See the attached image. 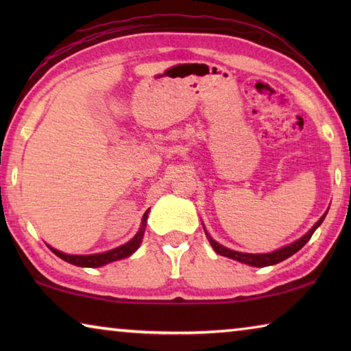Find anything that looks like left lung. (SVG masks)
Listing matches in <instances>:
<instances>
[{"label": "left lung", "mask_w": 351, "mask_h": 351, "mask_svg": "<svg viewBox=\"0 0 351 351\" xmlns=\"http://www.w3.org/2000/svg\"><path fill=\"white\" fill-rule=\"evenodd\" d=\"M326 215V213H325ZM325 215L319 219V221L313 226L310 229V232L305 234L302 239H299L294 243H291V245L285 246L282 249H278V251L274 252H269V254H243V252H237V251H230V249L224 247L221 245H218L215 240H212V237L207 235V239H209L212 247L215 249V252L219 255H224V257L228 258H232L237 261H241V263H246L249 266H257V268H263V266H271V265H276V263H280V261L287 260L291 255L295 254L297 251H300L302 247H304L308 240L311 239V235L314 234V230H316L320 224H322Z\"/></svg>", "instance_id": "8db88e82"}]
</instances>
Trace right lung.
I'll use <instances>...</instances> for the list:
<instances>
[{"mask_svg":"<svg viewBox=\"0 0 351 351\" xmlns=\"http://www.w3.org/2000/svg\"><path fill=\"white\" fill-rule=\"evenodd\" d=\"M147 217H148V210L144 213V217H142V226H141L139 232L136 234L133 239L127 243V245L119 246L116 249H111V251H108V252L93 254V255H69V254H63L60 251H57V249L51 247V246H49V249L57 255V257H60L62 260L68 261V263H71V265L85 266V268H99V266L111 263V261H116V260L128 257V255H132L136 251V249L139 247L141 241H142V237H144Z\"/></svg>","mask_w":351,"mask_h":351,"instance_id":"right-lung-1","label":"right lung"}]
</instances>
